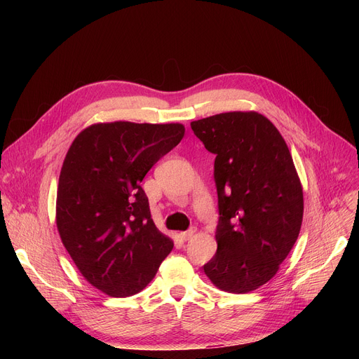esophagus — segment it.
<instances>
[{"label":"esophagus","instance_id":"obj_1","mask_svg":"<svg viewBox=\"0 0 359 359\" xmlns=\"http://www.w3.org/2000/svg\"><path fill=\"white\" fill-rule=\"evenodd\" d=\"M194 234H195V230L192 229V230H187V231L180 233L179 236H180V238H182L183 241H187V240H191V238L194 237Z\"/></svg>","mask_w":359,"mask_h":359}]
</instances>
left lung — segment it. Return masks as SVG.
Returning a JSON list of instances; mask_svg holds the SVG:
<instances>
[{
  "label": "left lung",
  "instance_id": "obj_1",
  "mask_svg": "<svg viewBox=\"0 0 359 359\" xmlns=\"http://www.w3.org/2000/svg\"><path fill=\"white\" fill-rule=\"evenodd\" d=\"M191 126L215 154L218 248L203 272L222 291L250 292L276 275L303 222V187L291 153L257 111L219 113Z\"/></svg>",
  "mask_w": 359,
  "mask_h": 359
}]
</instances>
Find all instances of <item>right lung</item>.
<instances>
[{
	"mask_svg": "<svg viewBox=\"0 0 359 359\" xmlns=\"http://www.w3.org/2000/svg\"><path fill=\"white\" fill-rule=\"evenodd\" d=\"M182 123H94L65 156L56 227L75 266L110 297H130L173 249L151 218L141 182L183 138Z\"/></svg>",
	"mask_w": 359,
	"mask_h": 359,
	"instance_id": "right-lung-1",
	"label": "right lung"
}]
</instances>
